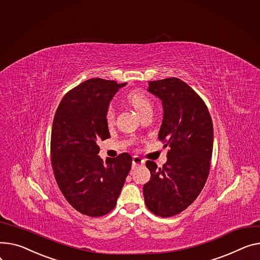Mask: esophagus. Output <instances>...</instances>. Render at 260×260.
I'll return each instance as SVG.
<instances>
[{"label":"esophagus","mask_w":260,"mask_h":260,"mask_svg":"<svg viewBox=\"0 0 260 260\" xmlns=\"http://www.w3.org/2000/svg\"><path fill=\"white\" fill-rule=\"evenodd\" d=\"M144 164V160H142L140 157L138 155H134L133 157V167L137 168L139 165H143Z\"/></svg>","instance_id":"esophagus-1"}]
</instances>
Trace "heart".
Returning a JSON list of instances; mask_svg holds the SVG:
<instances>
[{
    "label": "heart",
    "mask_w": 260,
    "mask_h": 260,
    "mask_svg": "<svg viewBox=\"0 0 260 260\" xmlns=\"http://www.w3.org/2000/svg\"><path fill=\"white\" fill-rule=\"evenodd\" d=\"M127 101L133 106V108L137 111V113L140 116L144 114L146 111L151 110V102L149 98L141 91L139 90H135L132 91L127 94L126 96ZM114 118H115V113L112 107L108 108L106 112V121L108 125H113L114 124Z\"/></svg>",
    "instance_id": "1"
}]
</instances>
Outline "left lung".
<instances>
[{
	"instance_id": "8db88e82",
	"label": "left lung",
	"mask_w": 260,
	"mask_h": 260,
	"mask_svg": "<svg viewBox=\"0 0 260 260\" xmlns=\"http://www.w3.org/2000/svg\"><path fill=\"white\" fill-rule=\"evenodd\" d=\"M147 91L162 102L158 138L169 151L162 168L146 162L151 177L143 196L149 211L168 217L186 209L202 191L210 169L213 124L203 99L181 79L149 81Z\"/></svg>"
}]
</instances>
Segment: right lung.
<instances>
[{"mask_svg":"<svg viewBox=\"0 0 260 260\" xmlns=\"http://www.w3.org/2000/svg\"><path fill=\"white\" fill-rule=\"evenodd\" d=\"M125 85L101 78L85 80L64 95L52 124L55 180L73 208L88 216H102L114 209L132 167L127 152L107 158L105 164L97 144L110 138L106 112Z\"/></svg>","mask_w":260,"mask_h":260,"instance_id":"obj_1","label":"right lung"}]
</instances>
